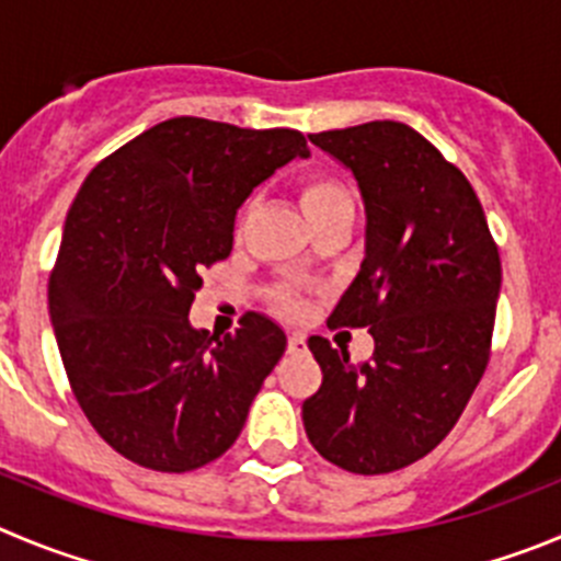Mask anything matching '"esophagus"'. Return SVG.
<instances>
[{"label": "esophagus", "mask_w": 561, "mask_h": 561, "mask_svg": "<svg viewBox=\"0 0 561 561\" xmlns=\"http://www.w3.org/2000/svg\"><path fill=\"white\" fill-rule=\"evenodd\" d=\"M307 348V343H305V337H301V334H290V340H287V352L290 354H301Z\"/></svg>", "instance_id": "esophagus-1"}]
</instances>
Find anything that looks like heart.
Masks as SVG:
<instances>
[{
    "label": "heart",
    "instance_id": "heart-1",
    "mask_svg": "<svg viewBox=\"0 0 561 561\" xmlns=\"http://www.w3.org/2000/svg\"><path fill=\"white\" fill-rule=\"evenodd\" d=\"M298 202H301L307 221L316 224L321 218H327L329 213H334V209L352 204V193L345 191L343 182L332 180V176L312 174L307 180H301V185H298ZM282 301L287 307H293L290 296H282Z\"/></svg>",
    "mask_w": 561,
    "mask_h": 561
}]
</instances>
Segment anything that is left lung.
I'll list each match as a JSON object with an SVG mask.
<instances>
[{"instance_id": "left-lung-1", "label": "left lung", "mask_w": 561, "mask_h": 561, "mask_svg": "<svg viewBox=\"0 0 561 561\" xmlns=\"http://www.w3.org/2000/svg\"><path fill=\"white\" fill-rule=\"evenodd\" d=\"M365 204V260L329 321L368 327L374 357L310 337L323 370L301 417L323 459L352 473L407 468L443 443L490 359L499 245L457 165L401 122L310 135Z\"/></svg>"}]
</instances>
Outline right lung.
Returning <instances> with one entry per match:
<instances>
[{"label": "right lung", "instance_id": "1", "mask_svg": "<svg viewBox=\"0 0 561 561\" xmlns=\"http://www.w3.org/2000/svg\"><path fill=\"white\" fill-rule=\"evenodd\" d=\"M293 157L296 129L180 115L104 157L68 209L49 318L75 399L135 465L185 473L221 457L285 354L271 318L234 334L187 321L202 268L227 260L238 207Z\"/></svg>", "mask_w": 561, "mask_h": 561}]
</instances>
